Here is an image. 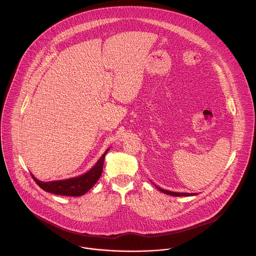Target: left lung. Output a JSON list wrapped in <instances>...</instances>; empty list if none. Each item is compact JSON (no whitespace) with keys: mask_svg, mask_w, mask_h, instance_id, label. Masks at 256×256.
Wrapping results in <instances>:
<instances>
[{"mask_svg":"<svg viewBox=\"0 0 256 256\" xmlns=\"http://www.w3.org/2000/svg\"><path fill=\"white\" fill-rule=\"evenodd\" d=\"M158 190L166 194H170L173 196H194L196 194H184V192H169V190H161L158 188Z\"/></svg>","mask_w":256,"mask_h":256,"instance_id":"8db88e82","label":"left lung"}]
</instances>
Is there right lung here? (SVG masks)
<instances>
[{"label":"right lung","instance_id":"1","mask_svg":"<svg viewBox=\"0 0 256 256\" xmlns=\"http://www.w3.org/2000/svg\"><path fill=\"white\" fill-rule=\"evenodd\" d=\"M108 150L105 151V153L101 156V158L98 160V162L95 164V166L90 171H88L87 173H85L84 175H81L79 177L70 178V179H66V180L44 182V181L38 180L33 175H31V176L34 179V181L36 182V184L48 192L58 194V196H83L89 190L92 188V186L96 184L99 177L101 176L104 158H105V155L108 152Z\"/></svg>","mask_w":256,"mask_h":256}]
</instances>
